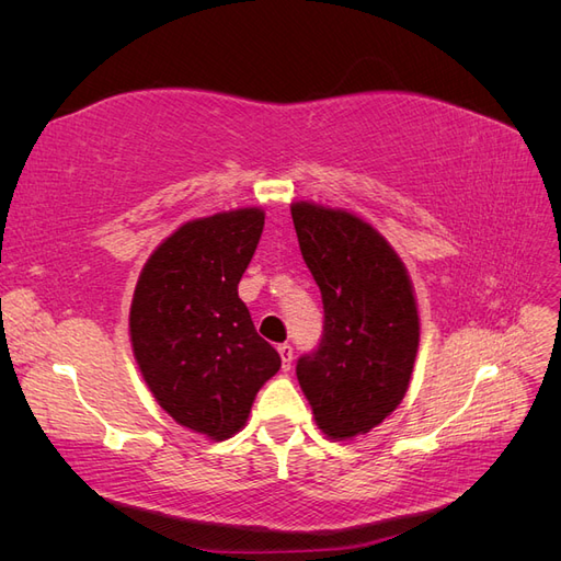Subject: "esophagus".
Returning <instances> with one entry per match:
<instances>
[{"label": "esophagus", "mask_w": 561, "mask_h": 561, "mask_svg": "<svg viewBox=\"0 0 561 561\" xmlns=\"http://www.w3.org/2000/svg\"><path fill=\"white\" fill-rule=\"evenodd\" d=\"M280 353V363H283V371H287L293 367V346L290 344H280L278 346Z\"/></svg>", "instance_id": "34e87169"}]
</instances>
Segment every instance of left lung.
Masks as SVG:
<instances>
[{"instance_id": "obj_1", "label": "left lung", "mask_w": 561, "mask_h": 561, "mask_svg": "<svg viewBox=\"0 0 561 561\" xmlns=\"http://www.w3.org/2000/svg\"><path fill=\"white\" fill-rule=\"evenodd\" d=\"M290 210L325 309L320 346L299 358L297 379L322 435L346 443L379 426L410 388L421 334L414 287L358 215L311 201Z\"/></svg>"}]
</instances>
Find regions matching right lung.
Masks as SVG:
<instances>
[{
    "label": "right lung",
    "instance_id": "add662e5",
    "mask_svg": "<svg viewBox=\"0 0 561 561\" xmlns=\"http://www.w3.org/2000/svg\"><path fill=\"white\" fill-rule=\"evenodd\" d=\"M264 229L262 208L184 222L149 254L128 332L151 396L180 426L229 439L280 355L257 334L239 283Z\"/></svg>",
    "mask_w": 561,
    "mask_h": 561
}]
</instances>
